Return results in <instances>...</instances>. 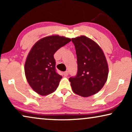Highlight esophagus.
<instances>
[{"instance_id":"obj_1","label":"esophagus","mask_w":132,"mask_h":132,"mask_svg":"<svg viewBox=\"0 0 132 132\" xmlns=\"http://www.w3.org/2000/svg\"><path fill=\"white\" fill-rule=\"evenodd\" d=\"M68 71H65L64 73V75L65 76H68Z\"/></svg>"}]
</instances>
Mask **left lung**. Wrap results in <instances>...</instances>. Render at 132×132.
Segmentation results:
<instances>
[{
  "label": "left lung",
  "instance_id": "1",
  "mask_svg": "<svg viewBox=\"0 0 132 132\" xmlns=\"http://www.w3.org/2000/svg\"><path fill=\"white\" fill-rule=\"evenodd\" d=\"M71 40L78 66L77 75L69 79L72 90L80 96H91L100 91L107 81V60L99 45L89 38L81 35Z\"/></svg>",
  "mask_w": 132,
  "mask_h": 132
}]
</instances>
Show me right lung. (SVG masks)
<instances>
[{
	"label": "right lung",
	"instance_id": "obj_1",
	"mask_svg": "<svg viewBox=\"0 0 132 132\" xmlns=\"http://www.w3.org/2000/svg\"><path fill=\"white\" fill-rule=\"evenodd\" d=\"M70 41L71 39L63 36L50 35L38 41L30 49L24 73L29 85L38 94L47 95L57 89L62 76L56 72L53 55Z\"/></svg>",
	"mask_w": 132,
	"mask_h": 132
}]
</instances>
